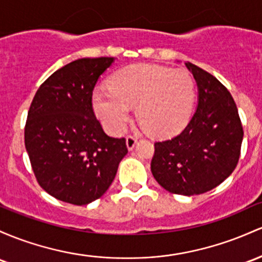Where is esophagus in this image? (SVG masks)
Returning a JSON list of instances; mask_svg holds the SVG:
<instances>
[{
  "label": "esophagus",
  "mask_w": 262,
  "mask_h": 262,
  "mask_svg": "<svg viewBox=\"0 0 262 262\" xmlns=\"http://www.w3.org/2000/svg\"><path fill=\"white\" fill-rule=\"evenodd\" d=\"M137 142H138L137 137H134V136H128V137H126V148H128L129 150H132V149H133L134 146H136Z\"/></svg>",
  "instance_id": "esophagus-1"
}]
</instances>
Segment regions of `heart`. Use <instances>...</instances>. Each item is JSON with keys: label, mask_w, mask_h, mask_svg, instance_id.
Listing matches in <instances>:
<instances>
[{"label": "heart", "mask_w": 262, "mask_h": 262, "mask_svg": "<svg viewBox=\"0 0 262 262\" xmlns=\"http://www.w3.org/2000/svg\"><path fill=\"white\" fill-rule=\"evenodd\" d=\"M195 84L188 71L153 64H134L118 71L109 89L97 88L92 103L97 117L112 134H119L130 119V107L143 128L158 137L179 133L190 118Z\"/></svg>", "instance_id": "b5f03b06"}]
</instances>
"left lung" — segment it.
Segmentation results:
<instances>
[{"mask_svg": "<svg viewBox=\"0 0 262 262\" xmlns=\"http://www.w3.org/2000/svg\"><path fill=\"white\" fill-rule=\"evenodd\" d=\"M196 80L199 102L185 129L157 142L150 169L171 194L199 195L220 185L236 168L244 130L235 100L223 83L185 63Z\"/></svg>", "mask_w": 262, "mask_h": 262, "instance_id": "obj_1", "label": "left lung"}]
</instances>
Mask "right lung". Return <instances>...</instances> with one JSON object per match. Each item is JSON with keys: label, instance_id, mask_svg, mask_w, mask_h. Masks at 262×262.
<instances>
[{"label": "right lung", "instance_id": "1", "mask_svg": "<svg viewBox=\"0 0 262 262\" xmlns=\"http://www.w3.org/2000/svg\"><path fill=\"white\" fill-rule=\"evenodd\" d=\"M113 57L80 58L51 74L34 94L25 145L43 190L73 205L99 199L128 153L125 138L103 130L92 104L93 89Z\"/></svg>", "mask_w": 262, "mask_h": 262}]
</instances>
